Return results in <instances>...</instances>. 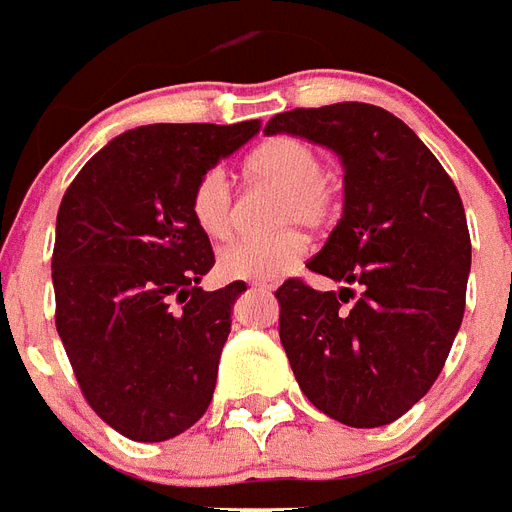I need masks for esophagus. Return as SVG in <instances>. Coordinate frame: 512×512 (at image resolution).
<instances>
[{"label": "esophagus", "mask_w": 512, "mask_h": 512, "mask_svg": "<svg viewBox=\"0 0 512 512\" xmlns=\"http://www.w3.org/2000/svg\"><path fill=\"white\" fill-rule=\"evenodd\" d=\"M253 288H259V290H275L277 285H275V282H253Z\"/></svg>", "instance_id": "34e87169"}]
</instances>
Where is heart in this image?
Returning <instances> with one entry per match:
<instances>
[{
    "label": "heart",
    "instance_id": "b5f03b06",
    "mask_svg": "<svg viewBox=\"0 0 512 512\" xmlns=\"http://www.w3.org/2000/svg\"><path fill=\"white\" fill-rule=\"evenodd\" d=\"M243 174L251 185L280 190V224H320L335 214V192L322 177V158L309 142L280 134L261 142L243 163ZM195 224L211 240H224L235 222L232 182L224 169H208L195 182L190 198ZM306 237L296 230L272 237L235 240L219 253V272L230 280H277L288 275L304 259Z\"/></svg>",
    "mask_w": 512,
    "mask_h": 512
}]
</instances>
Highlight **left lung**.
Here are the masks:
<instances>
[{
	"instance_id": "1",
	"label": "left lung",
	"mask_w": 512,
	"mask_h": 512,
	"mask_svg": "<svg viewBox=\"0 0 512 512\" xmlns=\"http://www.w3.org/2000/svg\"><path fill=\"white\" fill-rule=\"evenodd\" d=\"M264 134L333 150L343 214L306 267L343 282L277 288L280 341L306 399L351 428L394 423L447 362L465 312L470 235L436 155L394 113L367 102L277 113Z\"/></svg>"
}]
</instances>
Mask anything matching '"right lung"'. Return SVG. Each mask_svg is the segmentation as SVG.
Masks as SVG:
<instances>
[{
    "instance_id": "1",
    "label": "right lung",
    "mask_w": 512,
    "mask_h": 512,
    "mask_svg": "<svg viewBox=\"0 0 512 512\" xmlns=\"http://www.w3.org/2000/svg\"><path fill=\"white\" fill-rule=\"evenodd\" d=\"M256 132L259 121L137 126L94 153L65 190L55 325L89 407L126 439H174L211 404L245 282L200 288L214 251L190 198Z\"/></svg>"
}]
</instances>
